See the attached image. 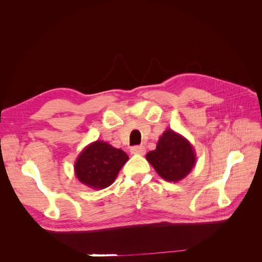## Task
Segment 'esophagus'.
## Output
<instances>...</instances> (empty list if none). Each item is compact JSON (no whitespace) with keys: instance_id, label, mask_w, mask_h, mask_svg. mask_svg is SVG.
I'll return each mask as SVG.
<instances>
[{"instance_id":"esophagus-1","label":"esophagus","mask_w":262,"mask_h":262,"mask_svg":"<svg viewBox=\"0 0 262 262\" xmlns=\"http://www.w3.org/2000/svg\"><path fill=\"white\" fill-rule=\"evenodd\" d=\"M146 152V148L143 145H138L131 147V153L132 154H138V155H144Z\"/></svg>"}]
</instances>
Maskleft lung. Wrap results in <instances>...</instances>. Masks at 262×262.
<instances>
[{
  "instance_id": "8db88e82",
  "label": "left lung",
  "mask_w": 262,
  "mask_h": 262,
  "mask_svg": "<svg viewBox=\"0 0 262 262\" xmlns=\"http://www.w3.org/2000/svg\"><path fill=\"white\" fill-rule=\"evenodd\" d=\"M146 160L163 179L178 182L192 170L196 155L185 137L167 129L158 140L156 148L146 154Z\"/></svg>"
}]
</instances>
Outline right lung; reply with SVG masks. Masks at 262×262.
Masks as SVG:
<instances>
[{"label": "right lung", "instance_id": "1", "mask_svg": "<svg viewBox=\"0 0 262 262\" xmlns=\"http://www.w3.org/2000/svg\"><path fill=\"white\" fill-rule=\"evenodd\" d=\"M129 156L105 141H95L87 145L74 163L75 176L81 184L101 190L114 184Z\"/></svg>", "mask_w": 262, "mask_h": 262}]
</instances>
